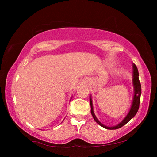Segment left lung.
Returning a JSON list of instances; mask_svg holds the SVG:
<instances>
[{
    "mask_svg": "<svg viewBox=\"0 0 157 157\" xmlns=\"http://www.w3.org/2000/svg\"><path fill=\"white\" fill-rule=\"evenodd\" d=\"M133 86H134V97H133V100L132 102V106L131 108L129 111L127 115L124 117V118L122 121L120 123L116 124L115 126H106L105 124H103L102 123H100L99 120L96 118L95 116L94 111V107H93V102H92V98L91 95H90L89 100H90V105H91V113L93 116V118L95 120L96 123L100 124L101 127H104V128L107 129H119L124 126V124H127L128 122L131 120L132 118H134L136 115L138 110H139V105H140V95H141V85H140L139 78V71H138V69L136 66L133 63Z\"/></svg>",
    "mask_w": 157,
    "mask_h": 157,
    "instance_id": "8db88e82",
    "label": "left lung"
}]
</instances>
